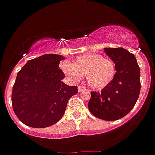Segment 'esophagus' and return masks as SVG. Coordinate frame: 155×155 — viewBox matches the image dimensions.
I'll list each match as a JSON object with an SVG mask.
<instances>
[{"label": "esophagus", "mask_w": 155, "mask_h": 155, "mask_svg": "<svg viewBox=\"0 0 155 155\" xmlns=\"http://www.w3.org/2000/svg\"><path fill=\"white\" fill-rule=\"evenodd\" d=\"M86 90H87V89H86V87H82V86H79V87H78V91H79V93L82 92V91H86Z\"/></svg>", "instance_id": "esophagus-1"}]
</instances>
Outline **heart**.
Instances as JSON below:
<instances>
[{
  "mask_svg": "<svg viewBox=\"0 0 155 155\" xmlns=\"http://www.w3.org/2000/svg\"><path fill=\"white\" fill-rule=\"evenodd\" d=\"M61 69L73 81L79 80L85 74L89 86L96 90L109 85L116 74L115 62L100 54L79 55L72 63H62Z\"/></svg>",
  "mask_w": 155,
  "mask_h": 155,
  "instance_id": "heart-1",
  "label": "heart"
}]
</instances>
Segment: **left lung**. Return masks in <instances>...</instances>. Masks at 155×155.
<instances>
[{"label": "left lung", "mask_w": 155, "mask_h": 155, "mask_svg": "<svg viewBox=\"0 0 155 155\" xmlns=\"http://www.w3.org/2000/svg\"><path fill=\"white\" fill-rule=\"evenodd\" d=\"M115 64L116 74L101 92L91 91L89 110L95 117L115 121L126 116L137 103L140 92V72L134 54L122 48H104Z\"/></svg>", "instance_id": "8db88e82"}]
</instances>
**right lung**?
I'll use <instances>...</instances> for the list:
<instances>
[{"instance_id": "add662e5", "label": "right lung", "mask_w": 155, "mask_h": 155, "mask_svg": "<svg viewBox=\"0 0 155 155\" xmlns=\"http://www.w3.org/2000/svg\"><path fill=\"white\" fill-rule=\"evenodd\" d=\"M60 54H48L29 60L17 74L13 86V111L22 123L33 128L55 124L64 115L71 97L78 93L76 86L61 80Z\"/></svg>"}]
</instances>
